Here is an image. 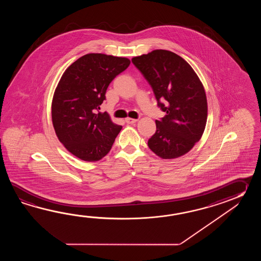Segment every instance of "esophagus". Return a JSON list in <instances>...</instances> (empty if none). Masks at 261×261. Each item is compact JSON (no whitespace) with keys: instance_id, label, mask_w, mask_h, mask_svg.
Instances as JSON below:
<instances>
[{"instance_id":"esophagus-1","label":"esophagus","mask_w":261,"mask_h":261,"mask_svg":"<svg viewBox=\"0 0 261 261\" xmlns=\"http://www.w3.org/2000/svg\"><path fill=\"white\" fill-rule=\"evenodd\" d=\"M125 121H126V123H128V124H134V123L137 122V119L130 118V117H127V118L125 119Z\"/></svg>"}]
</instances>
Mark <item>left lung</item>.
I'll list each match as a JSON object with an SVG mask.
<instances>
[{"mask_svg": "<svg viewBox=\"0 0 261 261\" xmlns=\"http://www.w3.org/2000/svg\"><path fill=\"white\" fill-rule=\"evenodd\" d=\"M132 61L166 114L155 120L156 130L147 143L150 149L164 160L187 154L200 141L207 121V99L200 78L183 58L168 50H153Z\"/></svg>", "mask_w": 261, "mask_h": 261, "instance_id": "8db88e82", "label": "left lung"}]
</instances>
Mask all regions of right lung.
Wrapping results in <instances>:
<instances>
[{
	"label": "right lung",
	"mask_w": 261,
	"mask_h": 261,
	"mask_svg": "<svg viewBox=\"0 0 261 261\" xmlns=\"http://www.w3.org/2000/svg\"><path fill=\"white\" fill-rule=\"evenodd\" d=\"M129 63L127 58L90 53L63 72L52 100V122L60 142L78 159L100 161L111 150L122 127L99 110L109 84Z\"/></svg>",
	"instance_id": "1"
}]
</instances>
